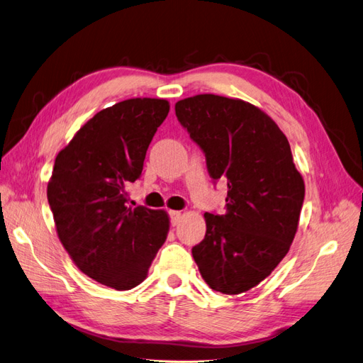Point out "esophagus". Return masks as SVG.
<instances>
[{
	"label": "esophagus",
	"mask_w": 363,
	"mask_h": 363,
	"mask_svg": "<svg viewBox=\"0 0 363 363\" xmlns=\"http://www.w3.org/2000/svg\"><path fill=\"white\" fill-rule=\"evenodd\" d=\"M169 218H171L172 226H177V224L182 220V212H179V211H169Z\"/></svg>",
	"instance_id": "1"
}]
</instances>
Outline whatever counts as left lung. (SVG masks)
Returning <instances> with one entry per match:
<instances>
[{
    "label": "left lung",
    "instance_id": "8db88e82",
    "mask_svg": "<svg viewBox=\"0 0 363 363\" xmlns=\"http://www.w3.org/2000/svg\"><path fill=\"white\" fill-rule=\"evenodd\" d=\"M175 116L206 155L213 180H228L226 213H204V240L192 247L206 284L240 295L286 257L306 195L287 137L257 106L217 94L175 104Z\"/></svg>",
    "mask_w": 363,
    "mask_h": 363
}]
</instances>
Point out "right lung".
<instances>
[{
  "label": "right lung",
  "mask_w": 363,
  "mask_h": 363,
  "mask_svg": "<svg viewBox=\"0 0 363 363\" xmlns=\"http://www.w3.org/2000/svg\"><path fill=\"white\" fill-rule=\"evenodd\" d=\"M168 113L164 99L119 102L91 117L56 155L47 199L57 237L79 270L106 287L139 286L168 235L164 211L126 206V186L142 175Z\"/></svg>",
  "instance_id": "add662e5"
}]
</instances>
